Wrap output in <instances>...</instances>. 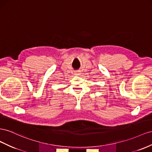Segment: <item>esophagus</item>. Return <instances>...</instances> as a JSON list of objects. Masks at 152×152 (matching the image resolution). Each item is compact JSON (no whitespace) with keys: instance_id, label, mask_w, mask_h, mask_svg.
Wrapping results in <instances>:
<instances>
[{"instance_id":"34e87169","label":"esophagus","mask_w":152,"mask_h":152,"mask_svg":"<svg viewBox=\"0 0 152 152\" xmlns=\"http://www.w3.org/2000/svg\"><path fill=\"white\" fill-rule=\"evenodd\" d=\"M79 74H80V73H79V72H76V73H75V75H79Z\"/></svg>"}]
</instances>
